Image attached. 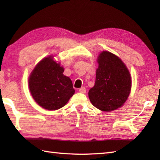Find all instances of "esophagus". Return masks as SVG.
Here are the masks:
<instances>
[{
  "label": "esophagus",
  "mask_w": 160,
  "mask_h": 160,
  "mask_svg": "<svg viewBox=\"0 0 160 160\" xmlns=\"http://www.w3.org/2000/svg\"><path fill=\"white\" fill-rule=\"evenodd\" d=\"M79 92L82 93H86V88L85 87H81L79 89Z\"/></svg>",
  "instance_id": "1"
}]
</instances>
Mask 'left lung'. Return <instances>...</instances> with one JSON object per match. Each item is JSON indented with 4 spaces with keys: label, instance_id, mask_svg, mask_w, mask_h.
<instances>
[{
    "label": "left lung",
    "instance_id": "1",
    "mask_svg": "<svg viewBox=\"0 0 160 160\" xmlns=\"http://www.w3.org/2000/svg\"><path fill=\"white\" fill-rule=\"evenodd\" d=\"M96 82L89 91L95 107L109 112L121 107L127 101L131 89L129 71L120 58L103 51L98 57Z\"/></svg>",
    "mask_w": 160,
    "mask_h": 160
}]
</instances>
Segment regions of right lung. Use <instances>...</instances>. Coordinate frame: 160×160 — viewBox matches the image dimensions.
<instances>
[{
	"mask_svg": "<svg viewBox=\"0 0 160 160\" xmlns=\"http://www.w3.org/2000/svg\"><path fill=\"white\" fill-rule=\"evenodd\" d=\"M63 72L64 68L54 61L52 56L39 62L30 74L29 91L34 100L43 108L59 109L74 94L72 81Z\"/></svg>",
	"mask_w": 160,
	"mask_h": 160,
	"instance_id": "obj_1",
	"label": "right lung"
}]
</instances>
